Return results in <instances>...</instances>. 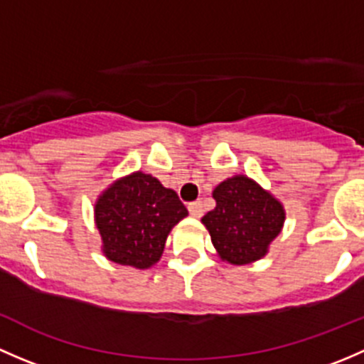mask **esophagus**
Wrapping results in <instances>:
<instances>
[{
	"instance_id": "obj_1",
	"label": "esophagus",
	"mask_w": 364,
	"mask_h": 364,
	"mask_svg": "<svg viewBox=\"0 0 364 364\" xmlns=\"http://www.w3.org/2000/svg\"><path fill=\"white\" fill-rule=\"evenodd\" d=\"M188 211H190V215L193 216V218H200V216L204 215L203 203H200V200H196V203H190L188 204Z\"/></svg>"
}]
</instances>
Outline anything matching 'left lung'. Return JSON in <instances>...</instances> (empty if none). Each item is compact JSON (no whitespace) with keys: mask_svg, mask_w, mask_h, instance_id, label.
Wrapping results in <instances>:
<instances>
[{"mask_svg":"<svg viewBox=\"0 0 364 364\" xmlns=\"http://www.w3.org/2000/svg\"><path fill=\"white\" fill-rule=\"evenodd\" d=\"M213 199L216 208L205 213L203 223L220 259L234 266L262 259L284 227L285 209L280 200L243 174L220 183Z\"/></svg>","mask_w":364,"mask_h":364,"instance_id":"obj_1","label":"left lung"}]
</instances>
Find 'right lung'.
Here are the masks:
<instances>
[{
    "label": "right lung",
    "instance_id": "add662e5",
    "mask_svg": "<svg viewBox=\"0 0 364 364\" xmlns=\"http://www.w3.org/2000/svg\"><path fill=\"white\" fill-rule=\"evenodd\" d=\"M186 215L174 190L141 171L114 181L95 204L104 255L137 269L159 262L168 232Z\"/></svg>",
    "mask_w": 364,
    "mask_h": 364
}]
</instances>
